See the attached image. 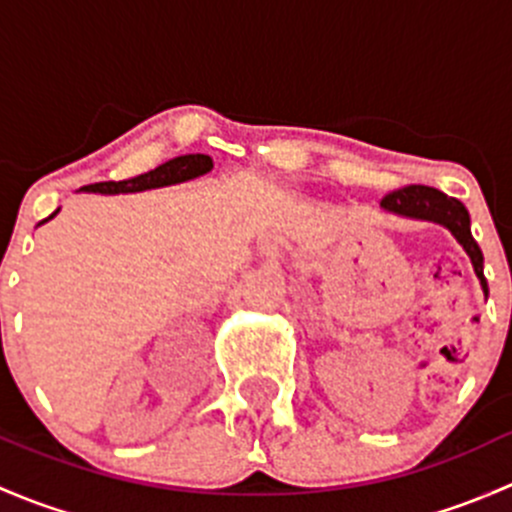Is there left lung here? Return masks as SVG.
<instances>
[{
    "instance_id": "1",
    "label": "left lung",
    "mask_w": 512,
    "mask_h": 512,
    "mask_svg": "<svg viewBox=\"0 0 512 512\" xmlns=\"http://www.w3.org/2000/svg\"><path fill=\"white\" fill-rule=\"evenodd\" d=\"M381 208L391 215L409 220H423V223H436L446 227L458 245L466 250L471 257V265L476 270V277L480 280V289L488 297V282L483 275V252H480L478 242L473 240L471 232V215H468L466 205L456 198H448L446 193L428 185H409V188L394 190L381 200Z\"/></svg>"
}]
</instances>
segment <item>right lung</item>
<instances>
[{"label":"right lung","instance_id":"add662e5","mask_svg":"<svg viewBox=\"0 0 512 512\" xmlns=\"http://www.w3.org/2000/svg\"><path fill=\"white\" fill-rule=\"evenodd\" d=\"M213 170V158L205 156V153H188V156H178L165 160L163 165L158 168L148 170V173L136 175V178H126V180H108V183H94L81 188L84 193H101V195H121V193H143V190H156V188H165V185H178L185 183V180L200 178V175L210 173ZM61 208H56L54 213L49 215L46 220H41L39 225L49 223L51 218L59 215Z\"/></svg>","mask_w":512,"mask_h":512}]
</instances>
